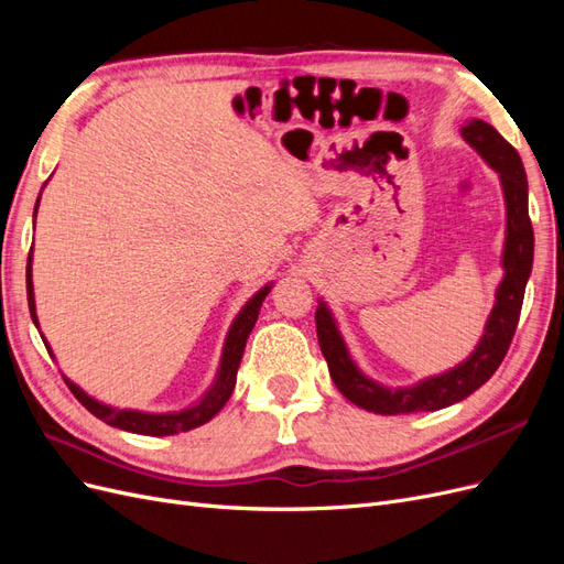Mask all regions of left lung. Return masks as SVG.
I'll return each instance as SVG.
<instances>
[{
	"label": "left lung",
	"mask_w": 564,
	"mask_h": 564,
	"mask_svg": "<svg viewBox=\"0 0 564 564\" xmlns=\"http://www.w3.org/2000/svg\"><path fill=\"white\" fill-rule=\"evenodd\" d=\"M460 135H464L466 143H470V148L480 152V158L491 169H497L506 199L503 280L497 289V303H494L491 315L487 319L485 334L468 360L445 373H437V377L423 379L412 388H386L367 379L355 367L327 305L319 301L315 311L319 348L324 360L329 365V373L336 388L352 404L373 414L435 412V409H445L468 398L470 392L487 383L491 373L499 369L518 327L524 286L534 261V230L527 209L524 166L518 150L491 124L482 122V119H470L460 129Z\"/></svg>",
	"instance_id": "1"
}]
</instances>
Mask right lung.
Segmentation results:
<instances>
[{
    "instance_id": "obj_1",
    "label": "right lung",
    "mask_w": 564,
    "mask_h": 564,
    "mask_svg": "<svg viewBox=\"0 0 564 564\" xmlns=\"http://www.w3.org/2000/svg\"><path fill=\"white\" fill-rule=\"evenodd\" d=\"M37 207H40V197H37ZM37 214V209H35ZM270 292V284L263 286L261 292H256L245 308L240 311V315L235 317L232 327L228 332L226 338V346H224V357H220V367L216 373V381L214 386L204 392V398L199 402H195L193 406L181 409V412H169V414H148V412H133V409H115L108 406L104 402H98L94 398H89L87 392H84L79 386H75L70 379H65L67 388L73 390V395L89 409V412L106 421L108 425H115L119 431H129V433H139V435H152V437H162V435H176V433H185V431H193L197 425L207 423L209 419H214L224 404L230 400L232 395V388L237 381V367H240V360L245 355V346H247V338L253 329L256 319H259V311ZM28 305H30V315L32 322L37 324V313H35V292H32V253L28 256ZM40 327V324H37ZM44 340V336H42ZM44 346L48 350V355L54 357L51 352L48 344L44 340Z\"/></svg>"
}]
</instances>
